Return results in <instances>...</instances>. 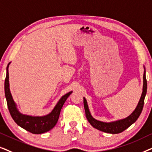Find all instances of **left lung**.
I'll return each instance as SVG.
<instances>
[{
  "label": "left lung",
  "mask_w": 152,
  "mask_h": 152,
  "mask_svg": "<svg viewBox=\"0 0 152 152\" xmlns=\"http://www.w3.org/2000/svg\"><path fill=\"white\" fill-rule=\"evenodd\" d=\"M145 70L143 75V88L142 93L141 95L140 99L138 104L135 109V110L131 113L126 118L123 119V120L116 121V122H113L110 123L103 122L95 120L91 115L90 110H89L88 104L86 98L83 97V104L85 111H86V115L87 120L90 123V124L94 127V128L98 129V130L102 131L103 132H106L108 133H112V134H116V133H120L127 128H129L131 124H133L135 121L137 120L140 113H142L143 106H144L145 97L147 94V83L146 79V75H145Z\"/></svg>",
  "instance_id": "obj_1"
}]
</instances>
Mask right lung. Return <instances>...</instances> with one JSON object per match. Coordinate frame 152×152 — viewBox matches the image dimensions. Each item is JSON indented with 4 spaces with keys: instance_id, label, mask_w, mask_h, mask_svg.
Returning <instances> with one entry per match:
<instances>
[{
    "instance_id": "obj_1",
    "label": "right lung",
    "mask_w": 152,
    "mask_h": 152,
    "mask_svg": "<svg viewBox=\"0 0 152 152\" xmlns=\"http://www.w3.org/2000/svg\"><path fill=\"white\" fill-rule=\"evenodd\" d=\"M9 64L7 66V73H6V78L5 80V94L6 100H7V108L9 109L12 117L19 126L33 134H40V133H44L50 131L57 124L60 110L64 102H66V99L72 94V92L64 95L56 104L52 112L46 116L32 117L21 114L17 109L15 103L14 102L12 96L10 91L9 73H8Z\"/></svg>"
}]
</instances>
